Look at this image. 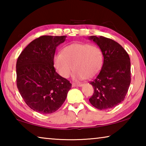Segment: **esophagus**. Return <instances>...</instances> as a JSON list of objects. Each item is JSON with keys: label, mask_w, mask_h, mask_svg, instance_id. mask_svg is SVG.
<instances>
[{"label": "esophagus", "mask_w": 146, "mask_h": 146, "mask_svg": "<svg viewBox=\"0 0 146 146\" xmlns=\"http://www.w3.org/2000/svg\"><path fill=\"white\" fill-rule=\"evenodd\" d=\"M82 87V84H75V83H73L72 84V87Z\"/></svg>", "instance_id": "1"}]
</instances>
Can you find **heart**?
Masks as SVG:
<instances>
[{
    "label": "heart",
    "instance_id": "heart-1",
    "mask_svg": "<svg viewBox=\"0 0 146 146\" xmlns=\"http://www.w3.org/2000/svg\"><path fill=\"white\" fill-rule=\"evenodd\" d=\"M103 61V53L99 48L90 44L74 43L54 55L53 65L62 77L68 78L75 70L74 79L81 80L95 77Z\"/></svg>",
    "mask_w": 146,
    "mask_h": 146
}]
</instances>
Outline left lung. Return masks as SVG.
Instances as JSON below:
<instances>
[{
  "label": "left lung",
  "instance_id": "8db88e82",
  "mask_svg": "<svg viewBox=\"0 0 146 146\" xmlns=\"http://www.w3.org/2000/svg\"><path fill=\"white\" fill-rule=\"evenodd\" d=\"M102 50L104 62L99 74L90 82L94 93L89 100L100 110L115 108L124 100L131 83L129 55L122 46L112 39L90 36Z\"/></svg>",
  "mask_w": 146,
  "mask_h": 146
}]
</instances>
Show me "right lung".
I'll list each match as a JSON object with an SVG mask.
<instances>
[{
  "mask_svg": "<svg viewBox=\"0 0 146 146\" xmlns=\"http://www.w3.org/2000/svg\"><path fill=\"white\" fill-rule=\"evenodd\" d=\"M67 36L44 35L31 42L17 61V86L26 104L42 114L55 112L65 101L71 83L56 72V48Z\"/></svg>",
  "mask_w": 146,
  "mask_h": 146,
  "instance_id": "obj_1",
  "label": "right lung"
}]
</instances>
